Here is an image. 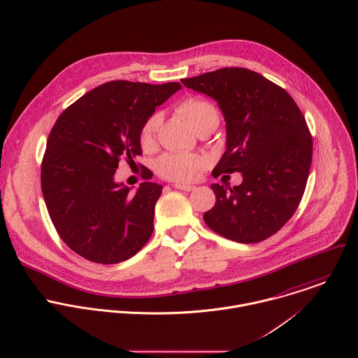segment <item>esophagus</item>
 <instances>
[{
	"mask_svg": "<svg viewBox=\"0 0 358 358\" xmlns=\"http://www.w3.org/2000/svg\"><path fill=\"white\" fill-rule=\"evenodd\" d=\"M174 188H177V189H180V191H184V192H189V191H194V189H195L194 185H187V184H180V182L174 184Z\"/></svg>",
	"mask_w": 358,
	"mask_h": 358,
	"instance_id": "esophagus-1",
	"label": "esophagus"
}]
</instances>
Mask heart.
Masks as SVG:
<instances>
[{
    "label": "heart",
    "instance_id": "obj_1",
    "mask_svg": "<svg viewBox=\"0 0 358 358\" xmlns=\"http://www.w3.org/2000/svg\"><path fill=\"white\" fill-rule=\"evenodd\" d=\"M177 112L191 124V127L198 133L213 131L218 126L220 115L215 105L203 98H185L177 105ZM160 123V116L157 113L152 115L145 123L141 130V143L149 145L153 141L156 130ZM202 169L201 157L195 155L185 153H167L162 156L157 162V171L160 176L177 180V181H191L194 180Z\"/></svg>",
    "mask_w": 358,
    "mask_h": 358
}]
</instances>
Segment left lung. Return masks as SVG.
<instances>
[{
  "label": "left lung",
  "mask_w": 358,
  "mask_h": 358,
  "mask_svg": "<svg viewBox=\"0 0 358 358\" xmlns=\"http://www.w3.org/2000/svg\"><path fill=\"white\" fill-rule=\"evenodd\" d=\"M181 81L213 98L225 120L227 149L212 174H242L234 188L210 185L215 203L203 215L206 225L234 242L264 241L285 225L304 194L313 157L304 116L284 88L249 69Z\"/></svg>",
  "instance_id": "1"
}]
</instances>
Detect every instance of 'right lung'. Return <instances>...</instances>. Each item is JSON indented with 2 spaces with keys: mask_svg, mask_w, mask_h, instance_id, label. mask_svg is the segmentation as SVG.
Returning <instances> with one entry per match:
<instances>
[{
  "mask_svg": "<svg viewBox=\"0 0 358 358\" xmlns=\"http://www.w3.org/2000/svg\"><path fill=\"white\" fill-rule=\"evenodd\" d=\"M180 83L116 80L84 94L54 124L41 164V189L62 241L81 257L116 264L133 257L153 232L163 187L136 194L115 181L119 159L143 153L141 130Z\"/></svg>",
  "mask_w": 358,
  "mask_h": 358,
  "instance_id": "add662e5",
  "label": "right lung"
}]
</instances>
